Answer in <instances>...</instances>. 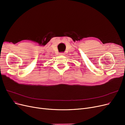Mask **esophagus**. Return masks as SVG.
<instances>
[{"instance_id":"1","label":"esophagus","mask_w":125,"mask_h":125,"mask_svg":"<svg viewBox=\"0 0 125 125\" xmlns=\"http://www.w3.org/2000/svg\"><path fill=\"white\" fill-rule=\"evenodd\" d=\"M60 55H64V53H63V52H60Z\"/></svg>"}]
</instances>
